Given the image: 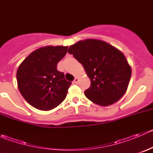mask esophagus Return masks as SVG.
I'll use <instances>...</instances> for the list:
<instances>
[{"label": "esophagus", "instance_id": "obj_1", "mask_svg": "<svg viewBox=\"0 0 153 153\" xmlns=\"http://www.w3.org/2000/svg\"><path fill=\"white\" fill-rule=\"evenodd\" d=\"M78 81H79V79H78V78H75V80H74V83L77 84H78Z\"/></svg>", "mask_w": 153, "mask_h": 153}]
</instances>
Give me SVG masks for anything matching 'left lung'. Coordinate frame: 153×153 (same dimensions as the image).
<instances>
[{
  "label": "left lung",
  "mask_w": 153,
  "mask_h": 153,
  "mask_svg": "<svg viewBox=\"0 0 153 153\" xmlns=\"http://www.w3.org/2000/svg\"><path fill=\"white\" fill-rule=\"evenodd\" d=\"M84 67L91 85L86 97L99 106L117 102L126 92L132 69L124 55L104 41L86 39L68 49Z\"/></svg>",
  "instance_id": "obj_1"
}]
</instances>
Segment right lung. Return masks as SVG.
<instances>
[{
	"label": "right lung",
	"mask_w": 153,
	"mask_h": 153,
	"mask_svg": "<svg viewBox=\"0 0 153 153\" xmlns=\"http://www.w3.org/2000/svg\"><path fill=\"white\" fill-rule=\"evenodd\" d=\"M67 49L64 46L41 47L20 64L16 75L18 89L33 107L51 110L67 97L71 82L57 70V64L65 56Z\"/></svg>",
	"instance_id": "add662e5"
}]
</instances>
